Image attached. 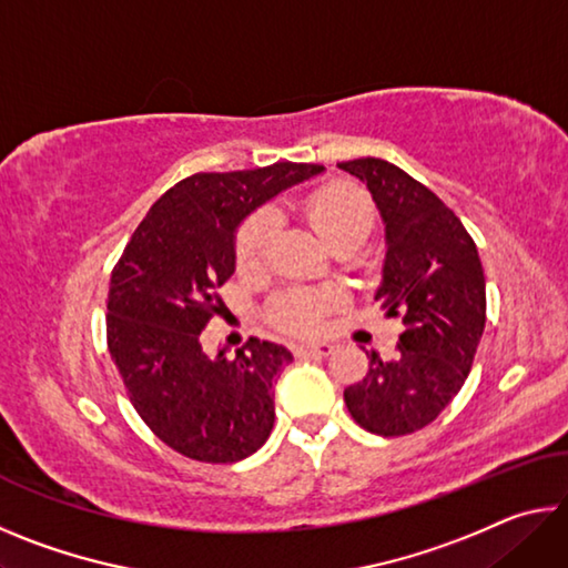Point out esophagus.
<instances>
[{
    "mask_svg": "<svg viewBox=\"0 0 568 568\" xmlns=\"http://www.w3.org/2000/svg\"><path fill=\"white\" fill-rule=\"evenodd\" d=\"M333 353V345L318 341V343H301L295 345V355L297 358H307V355H318V358H325V355Z\"/></svg>",
    "mask_w": 568,
    "mask_h": 568,
    "instance_id": "1",
    "label": "esophagus"
}]
</instances>
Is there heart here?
<instances>
[{
    "label": "heart",
    "mask_w": 568,
    "mask_h": 568,
    "mask_svg": "<svg viewBox=\"0 0 568 568\" xmlns=\"http://www.w3.org/2000/svg\"><path fill=\"white\" fill-rule=\"evenodd\" d=\"M301 213L307 225L315 230L325 245L338 250L345 245L358 247L373 227V203L363 190L328 182L313 190L301 203ZM275 240V220L265 213L247 217L237 230L235 257L240 267L261 265L271 253ZM335 291H291L277 297L273 305V318L285 331L311 333L318 328L325 307L338 303Z\"/></svg>",
    "instance_id": "obj_1"
}]
</instances>
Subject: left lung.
Instances as JSON below:
<instances>
[{
	"label": "left lung",
	"mask_w": 568,
	"mask_h": 568,
	"mask_svg": "<svg viewBox=\"0 0 568 568\" xmlns=\"http://www.w3.org/2000/svg\"><path fill=\"white\" fill-rule=\"evenodd\" d=\"M368 187L386 225L376 301L403 328L398 353L368 355L365 378L345 388L353 420L406 436L438 418L468 378L486 325V277L466 227L426 185L378 158L341 162Z\"/></svg>",
	"instance_id": "8db88e82"
}]
</instances>
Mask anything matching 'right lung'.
Listing matches in <instances>:
<instances>
[{"instance_id":"1","label":"right lung","mask_w":568,"mask_h":568,"mask_svg":"<svg viewBox=\"0 0 568 568\" xmlns=\"http://www.w3.org/2000/svg\"><path fill=\"white\" fill-rule=\"evenodd\" d=\"M323 165L275 162L197 172L170 187L134 230L108 295V348L134 410L178 454L235 464L275 423V381L293 353L250 338L207 355L200 333L220 313L215 291L235 273L237 225Z\"/></svg>"}]
</instances>
